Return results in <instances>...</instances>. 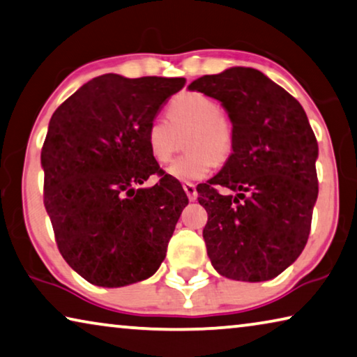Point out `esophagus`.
Here are the masks:
<instances>
[{
  "instance_id": "obj_1",
  "label": "esophagus",
  "mask_w": 357,
  "mask_h": 357,
  "mask_svg": "<svg viewBox=\"0 0 357 357\" xmlns=\"http://www.w3.org/2000/svg\"><path fill=\"white\" fill-rule=\"evenodd\" d=\"M183 188H184V190H185V194H188L189 200H190V202H195V200H197V197H199V194H197V188H195V184H192V183H184V184H183Z\"/></svg>"
}]
</instances>
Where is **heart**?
I'll use <instances>...</instances> for the list:
<instances>
[{
    "label": "heart",
    "instance_id": "b5f03b06",
    "mask_svg": "<svg viewBox=\"0 0 357 357\" xmlns=\"http://www.w3.org/2000/svg\"><path fill=\"white\" fill-rule=\"evenodd\" d=\"M169 123L155 117L146 127V144L158 163H167L178 148V139L189 133L184 149L168 167V174L178 181H202L214 165L222 163L235 148V126L227 112L220 111L216 100L200 92H183L168 103Z\"/></svg>",
    "mask_w": 357,
    "mask_h": 357
}]
</instances>
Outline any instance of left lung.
Here are the masks:
<instances>
[{
	"instance_id": "1",
	"label": "left lung",
	"mask_w": 357,
	"mask_h": 357,
	"mask_svg": "<svg viewBox=\"0 0 357 357\" xmlns=\"http://www.w3.org/2000/svg\"><path fill=\"white\" fill-rule=\"evenodd\" d=\"M189 89L219 100L235 126L231 155L197 189L208 213V257L225 278H275L302 254L318 199V141L308 117L291 93L254 68L202 76ZM220 188L237 195H220Z\"/></svg>"
}]
</instances>
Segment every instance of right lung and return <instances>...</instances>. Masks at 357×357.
Returning a JSON list of instances; mask_svg holds the SVG:
<instances>
[{"label": "right lung", "mask_w": 357, "mask_h": 357, "mask_svg": "<svg viewBox=\"0 0 357 357\" xmlns=\"http://www.w3.org/2000/svg\"><path fill=\"white\" fill-rule=\"evenodd\" d=\"M184 77L103 75L52 114L41 151L44 206L70 267L95 286L149 278L165 259L188 195L163 174L146 127ZM151 174L162 178L137 188Z\"/></svg>", "instance_id": "add662e5"}]
</instances>
